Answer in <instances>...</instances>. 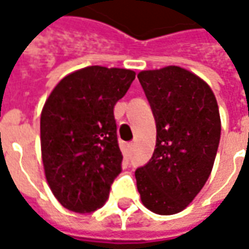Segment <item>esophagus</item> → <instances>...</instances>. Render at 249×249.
I'll return each mask as SVG.
<instances>
[{"label": "esophagus", "mask_w": 249, "mask_h": 249, "mask_svg": "<svg viewBox=\"0 0 249 249\" xmlns=\"http://www.w3.org/2000/svg\"><path fill=\"white\" fill-rule=\"evenodd\" d=\"M133 148H135V144H133V142L128 144V145H126V148H125V156H129V153L133 151Z\"/></svg>", "instance_id": "34e87169"}]
</instances>
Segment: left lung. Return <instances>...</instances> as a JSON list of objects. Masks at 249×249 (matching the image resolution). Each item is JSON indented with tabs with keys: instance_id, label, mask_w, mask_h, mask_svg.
<instances>
[{
	"instance_id": "obj_1",
	"label": "left lung",
	"mask_w": 249,
	"mask_h": 249,
	"mask_svg": "<svg viewBox=\"0 0 249 249\" xmlns=\"http://www.w3.org/2000/svg\"><path fill=\"white\" fill-rule=\"evenodd\" d=\"M139 81L156 120V148L135 172L144 207L175 214L192 203L213 168L221 121L212 89L180 66L141 71Z\"/></svg>"
}]
</instances>
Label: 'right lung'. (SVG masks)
<instances>
[{"instance_id": "obj_1", "label": "right lung", "mask_w": 249, "mask_h": 249, "mask_svg": "<svg viewBox=\"0 0 249 249\" xmlns=\"http://www.w3.org/2000/svg\"><path fill=\"white\" fill-rule=\"evenodd\" d=\"M136 73L87 66L66 74L41 112V156L46 181L62 207L92 213L109 197L121 172L113 109Z\"/></svg>"}]
</instances>
